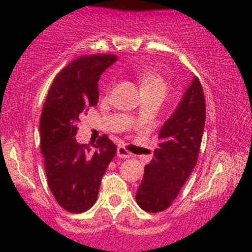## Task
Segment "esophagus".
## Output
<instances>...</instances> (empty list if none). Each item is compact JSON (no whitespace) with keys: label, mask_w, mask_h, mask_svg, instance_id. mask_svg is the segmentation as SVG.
I'll return each instance as SVG.
<instances>
[{"label":"esophagus","mask_w":252,"mask_h":252,"mask_svg":"<svg viewBox=\"0 0 252 252\" xmlns=\"http://www.w3.org/2000/svg\"><path fill=\"white\" fill-rule=\"evenodd\" d=\"M118 157L121 159H126V158H131L132 154L126 149L125 147H119L118 148Z\"/></svg>","instance_id":"obj_1"}]
</instances>
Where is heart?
<instances>
[{"mask_svg": "<svg viewBox=\"0 0 252 252\" xmlns=\"http://www.w3.org/2000/svg\"><path fill=\"white\" fill-rule=\"evenodd\" d=\"M137 80L141 85L143 93L150 92H160L165 95L167 91V82L162 77L161 74L155 71L154 69L150 68H142L136 71Z\"/></svg>", "mask_w": 252, "mask_h": 252, "instance_id": "1", "label": "heart"}]
</instances>
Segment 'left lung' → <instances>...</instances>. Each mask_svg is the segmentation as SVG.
<instances>
[{
    "mask_svg": "<svg viewBox=\"0 0 252 252\" xmlns=\"http://www.w3.org/2000/svg\"><path fill=\"white\" fill-rule=\"evenodd\" d=\"M205 118L203 86L194 77L178 108L160 129L154 158L144 167L136 194L144 211H164L178 195L198 161Z\"/></svg>",
    "mask_w": 252,
    "mask_h": 252,
    "instance_id": "left-lung-1",
    "label": "left lung"
}]
</instances>
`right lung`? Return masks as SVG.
Returning a JSON list of instances; mask_svg holds the SVG:
<instances>
[{"instance_id": "obj_1", "label": "right lung", "mask_w": 252, "mask_h": 252, "mask_svg": "<svg viewBox=\"0 0 252 252\" xmlns=\"http://www.w3.org/2000/svg\"><path fill=\"white\" fill-rule=\"evenodd\" d=\"M115 54H90L74 59L54 77L40 119L41 152L48 187L57 203L72 214L93 206L103 175L116 154V145L103 134L94 149L75 139L77 123L95 107L102 72Z\"/></svg>"}]
</instances>
